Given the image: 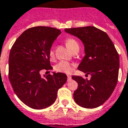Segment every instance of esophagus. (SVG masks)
Wrapping results in <instances>:
<instances>
[{
	"mask_svg": "<svg viewBox=\"0 0 128 128\" xmlns=\"http://www.w3.org/2000/svg\"><path fill=\"white\" fill-rule=\"evenodd\" d=\"M71 78H72V77L70 75H68V81H70V80H71Z\"/></svg>",
	"mask_w": 128,
	"mask_h": 128,
	"instance_id": "esophagus-1",
	"label": "esophagus"
}]
</instances>
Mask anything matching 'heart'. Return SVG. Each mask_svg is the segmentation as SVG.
<instances>
[{
    "mask_svg": "<svg viewBox=\"0 0 128 128\" xmlns=\"http://www.w3.org/2000/svg\"><path fill=\"white\" fill-rule=\"evenodd\" d=\"M66 44L68 46V48L70 49L71 51L74 50L75 48H79V44L78 42L72 37H68L66 39ZM49 56L50 58H53L54 56V50L53 48H51L49 51ZM72 67L73 65L67 61H60L56 64L55 66V70L57 72H65V73H70L72 70Z\"/></svg>",
    "mask_w": 128,
    "mask_h": 128,
    "instance_id": "obj_1",
    "label": "heart"
}]
</instances>
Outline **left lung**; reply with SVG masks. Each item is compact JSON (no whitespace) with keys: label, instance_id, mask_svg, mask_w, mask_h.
<instances>
[{"label":"left lung","instance_id":"8db88e82","mask_svg":"<svg viewBox=\"0 0 128 128\" xmlns=\"http://www.w3.org/2000/svg\"><path fill=\"white\" fill-rule=\"evenodd\" d=\"M65 32L83 43L85 56L78 69L86 76L91 75L89 80L72 77L78 84L73 94L74 102L83 108H97L110 97L117 84L119 55L108 34L95 26L66 29Z\"/></svg>","mask_w":128,"mask_h":128}]
</instances>
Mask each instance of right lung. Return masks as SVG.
<instances>
[{"instance_id":"obj_1","label":"right lung","mask_w":128,"mask_h":128,"mask_svg":"<svg viewBox=\"0 0 128 128\" xmlns=\"http://www.w3.org/2000/svg\"><path fill=\"white\" fill-rule=\"evenodd\" d=\"M60 30L35 26L24 31L12 45L9 56V80L15 94L24 104L43 109L54 104L67 75L54 72L42 77L40 72L52 68L49 51Z\"/></svg>"}]
</instances>
